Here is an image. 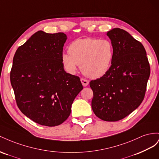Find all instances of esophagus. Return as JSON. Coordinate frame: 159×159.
I'll use <instances>...</instances> for the list:
<instances>
[{"mask_svg": "<svg viewBox=\"0 0 159 159\" xmlns=\"http://www.w3.org/2000/svg\"><path fill=\"white\" fill-rule=\"evenodd\" d=\"M80 81H81V83H82V84H83V87H87V85L89 84V83L88 80L83 79V78L80 79Z\"/></svg>", "mask_w": 159, "mask_h": 159, "instance_id": "1", "label": "esophagus"}]
</instances>
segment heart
I'll list each match as a JSON object with an SVG mask.
<instances>
[{
	"instance_id": "heart-1",
	"label": "heart",
	"mask_w": 159,
	"mask_h": 159,
	"mask_svg": "<svg viewBox=\"0 0 159 159\" xmlns=\"http://www.w3.org/2000/svg\"><path fill=\"white\" fill-rule=\"evenodd\" d=\"M69 53H63L62 60L66 69L74 73L80 65L83 73L98 78L109 70L114 53L112 44L107 39H79L69 45Z\"/></svg>"
}]
</instances>
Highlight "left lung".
I'll list each match as a JSON object with an SVG mask.
<instances>
[{
	"mask_svg": "<svg viewBox=\"0 0 159 159\" xmlns=\"http://www.w3.org/2000/svg\"><path fill=\"white\" fill-rule=\"evenodd\" d=\"M114 48L111 66L100 79L92 80L91 105L99 119L114 122L124 119L143 102L150 76L142 43L119 28L108 31Z\"/></svg>",
	"mask_w": 159,
	"mask_h": 159,
	"instance_id": "8db88e82",
	"label": "left lung"
}]
</instances>
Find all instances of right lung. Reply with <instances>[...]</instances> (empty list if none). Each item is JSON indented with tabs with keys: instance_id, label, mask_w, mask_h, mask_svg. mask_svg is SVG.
<instances>
[{
	"instance_id": "1",
	"label": "right lung",
	"mask_w": 159,
	"mask_h": 159,
	"mask_svg": "<svg viewBox=\"0 0 159 159\" xmlns=\"http://www.w3.org/2000/svg\"><path fill=\"white\" fill-rule=\"evenodd\" d=\"M66 40L63 33L39 30L18 48L13 57L10 79L16 105L40 125L55 126L65 122L83 89L79 77L63 68Z\"/></svg>"
}]
</instances>
